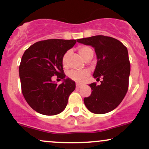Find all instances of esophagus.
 <instances>
[{
    "label": "esophagus",
    "mask_w": 149,
    "mask_h": 149,
    "mask_svg": "<svg viewBox=\"0 0 149 149\" xmlns=\"http://www.w3.org/2000/svg\"><path fill=\"white\" fill-rule=\"evenodd\" d=\"M82 87V85L79 84V83H76V88H80Z\"/></svg>",
    "instance_id": "1"
}]
</instances>
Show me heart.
Returning <instances> with one entry per match:
<instances>
[{"label": "heart", "instance_id": "1", "mask_svg": "<svg viewBox=\"0 0 149 149\" xmlns=\"http://www.w3.org/2000/svg\"><path fill=\"white\" fill-rule=\"evenodd\" d=\"M91 52H92V49L90 48V47H88V46H80V47H78V52H79L80 55L84 59H85V58H86L87 56L89 54V53ZM68 54H69V52L65 53L64 55L63 56L62 63L64 65L65 64V63H66V59L68 56ZM88 74L89 72L87 70H84V71H71L69 73V76L70 78L75 80V81L82 82L87 76H88Z\"/></svg>", "mask_w": 149, "mask_h": 149}]
</instances>
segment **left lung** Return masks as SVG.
<instances>
[{
  "mask_svg": "<svg viewBox=\"0 0 149 149\" xmlns=\"http://www.w3.org/2000/svg\"><path fill=\"white\" fill-rule=\"evenodd\" d=\"M77 41L95 48L97 62L95 78H103L100 85L93 83L90 97L84 103L90 111L104 114L115 109L125 96L129 85L130 63L127 47L112 37L102 35L78 39Z\"/></svg>",
  "mask_w": 149,
  "mask_h": 149,
  "instance_id": "left-lung-1",
  "label": "left lung"
}]
</instances>
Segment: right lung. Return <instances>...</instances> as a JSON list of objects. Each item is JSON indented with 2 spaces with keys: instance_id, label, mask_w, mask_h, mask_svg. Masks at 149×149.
Instances as JSON below:
<instances>
[{
  "instance_id": "1",
  "label": "right lung",
  "mask_w": 149,
  "mask_h": 149,
  "mask_svg": "<svg viewBox=\"0 0 149 149\" xmlns=\"http://www.w3.org/2000/svg\"><path fill=\"white\" fill-rule=\"evenodd\" d=\"M76 40L49 39L31 45L24 53L19 68L22 92L34 111L46 116L62 112L76 83L65 78L62 58L72 48ZM53 75L63 80L58 86L52 82Z\"/></svg>"
}]
</instances>
